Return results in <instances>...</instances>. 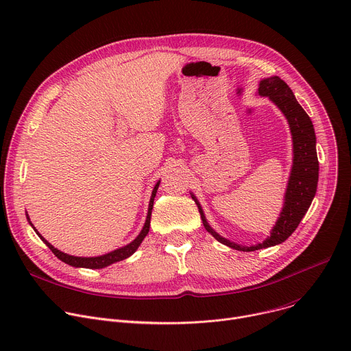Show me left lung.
I'll return each mask as SVG.
<instances>
[{
	"label": "left lung",
	"instance_id": "1",
	"mask_svg": "<svg viewBox=\"0 0 351 351\" xmlns=\"http://www.w3.org/2000/svg\"><path fill=\"white\" fill-rule=\"evenodd\" d=\"M257 94L260 97H268L269 101L278 106V110L287 118L292 136V167L284 195V205L274 228L271 229V233H269V236L263 243H257L253 246H241L234 243V241L225 239L209 226L201 204L191 193V198L198 206L205 229L219 243L239 252H254L271 247L285 241L293 233V230L298 228L300 222L308 212L316 194L319 178L315 129L311 118L304 111V108L298 104V101H296L292 90L287 86L284 80L273 75L261 80Z\"/></svg>",
	"mask_w": 351,
	"mask_h": 351
}]
</instances>
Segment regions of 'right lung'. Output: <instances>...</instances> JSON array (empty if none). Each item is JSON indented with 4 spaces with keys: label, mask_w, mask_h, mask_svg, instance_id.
<instances>
[{
    "label": "right lung",
    "mask_w": 351,
    "mask_h": 351,
    "mask_svg": "<svg viewBox=\"0 0 351 351\" xmlns=\"http://www.w3.org/2000/svg\"><path fill=\"white\" fill-rule=\"evenodd\" d=\"M158 184H160V181H157V184L154 185L153 191H152V197H150V201H149V209H147L146 222H145V225H143V229H142L141 233L138 234V237L134 239V240H132L130 243H128L126 246L119 247V249H117V250H114V252H110V253L102 254V256H97V257H77V256H70V254H67V253H63V252L58 250L56 247H53V246L49 243V241L35 229V226L32 225V222H31V219H29V217H28V212H26V219H28L29 225L34 228V230L36 232V234L42 239L43 243H45L53 253H55V256H56L59 260H62L63 263H66V264H69V265H71V267H82V268H91V269H93V268H94V269H97V268H104V267L111 265V264H114V263H117V261H121V260H125V258L130 257L134 252L138 250V247L141 246V243H142L143 239L146 237V234L149 233V229H150V217H152L153 202H154V197H156V193H157Z\"/></svg>",
    "instance_id": "obj_1"
}]
</instances>
